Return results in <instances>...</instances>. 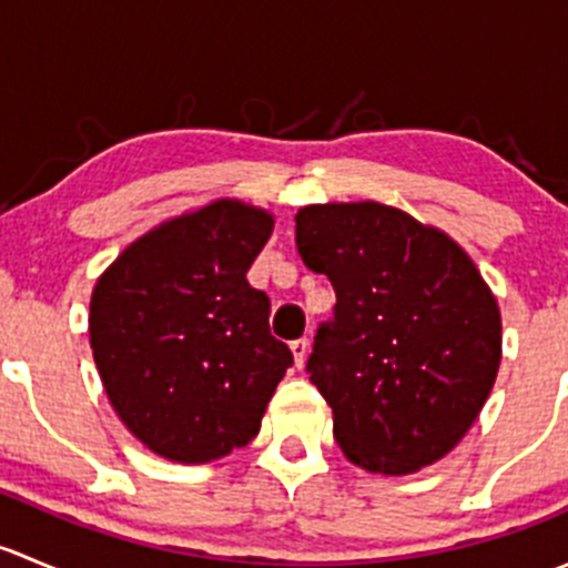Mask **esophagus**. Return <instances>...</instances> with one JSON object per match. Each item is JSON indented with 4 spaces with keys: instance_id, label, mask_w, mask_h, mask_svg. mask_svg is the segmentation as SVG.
Wrapping results in <instances>:
<instances>
[{
    "instance_id": "obj_1",
    "label": "esophagus",
    "mask_w": 568,
    "mask_h": 568,
    "mask_svg": "<svg viewBox=\"0 0 568 568\" xmlns=\"http://www.w3.org/2000/svg\"><path fill=\"white\" fill-rule=\"evenodd\" d=\"M307 348H311V341H307V337H300V341L291 343V352H294V365H296V368H302V365H305Z\"/></svg>"
}]
</instances>
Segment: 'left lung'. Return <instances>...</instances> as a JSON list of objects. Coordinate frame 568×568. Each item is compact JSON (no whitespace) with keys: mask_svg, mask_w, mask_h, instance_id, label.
Instances as JSON below:
<instances>
[{"mask_svg":"<svg viewBox=\"0 0 568 568\" xmlns=\"http://www.w3.org/2000/svg\"><path fill=\"white\" fill-rule=\"evenodd\" d=\"M296 250L337 296L307 374L346 459L406 475L450 454L503 352L500 307L467 252L374 200L300 209Z\"/></svg>","mask_w":568,"mask_h":568,"instance_id":"obj_1","label":"left lung"}]
</instances>
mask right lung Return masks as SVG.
<instances>
[{
    "label": "right lung",
    "mask_w": 568,
    "mask_h": 568,
    "mask_svg": "<svg viewBox=\"0 0 568 568\" xmlns=\"http://www.w3.org/2000/svg\"><path fill=\"white\" fill-rule=\"evenodd\" d=\"M274 216L214 200L129 244L90 300V346L120 420L153 454L222 459L257 432L294 354L247 272Z\"/></svg>",
    "instance_id": "right-lung-1"
}]
</instances>
